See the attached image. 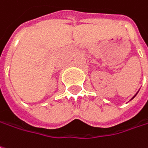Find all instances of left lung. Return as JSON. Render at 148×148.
Segmentation results:
<instances>
[{"instance_id":"left-lung-1","label":"left lung","mask_w":148,"mask_h":148,"mask_svg":"<svg viewBox=\"0 0 148 148\" xmlns=\"http://www.w3.org/2000/svg\"><path fill=\"white\" fill-rule=\"evenodd\" d=\"M136 94H137V93H136ZM136 95H135V96H134V97H133V98H132V99H134V98H135V97H136Z\"/></svg>"}]
</instances>
